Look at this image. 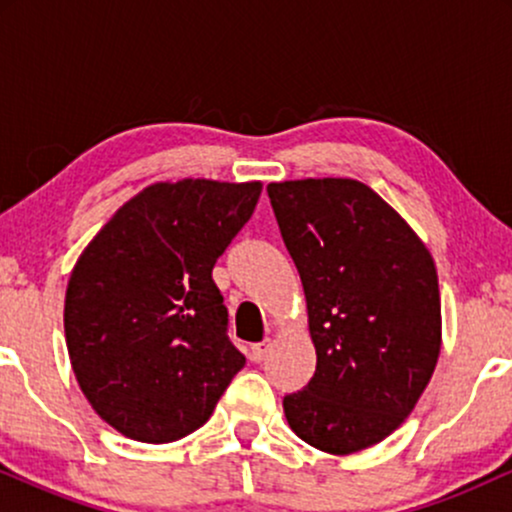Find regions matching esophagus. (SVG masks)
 Returning a JSON list of instances; mask_svg holds the SVG:
<instances>
[{"label": "esophagus", "mask_w": 512, "mask_h": 512, "mask_svg": "<svg viewBox=\"0 0 512 512\" xmlns=\"http://www.w3.org/2000/svg\"><path fill=\"white\" fill-rule=\"evenodd\" d=\"M269 349H272V339H264V342H260V344H252V351H250L252 361H255V363L264 361V358H267V354H269Z\"/></svg>", "instance_id": "1"}]
</instances>
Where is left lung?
Returning <instances> with one entry per match:
<instances>
[{
    "instance_id": "1",
    "label": "left lung",
    "mask_w": 512,
    "mask_h": 512,
    "mask_svg": "<svg viewBox=\"0 0 512 512\" xmlns=\"http://www.w3.org/2000/svg\"><path fill=\"white\" fill-rule=\"evenodd\" d=\"M296 262L317 368L284 397L291 431L330 455L378 445L414 411L443 344L438 272L424 240L351 178L269 182Z\"/></svg>"
}]
</instances>
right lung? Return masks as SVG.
<instances>
[{
	"mask_svg": "<svg viewBox=\"0 0 512 512\" xmlns=\"http://www.w3.org/2000/svg\"><path fill=\"white\" fill-rule=\"evenodd\" d=\"M260 192V180L154 182L76 260L64 293L69 361L93 411L125 438L190 436L245 366L211 269Z\"/></svg>",
	"mask_w": 512,
	"mask_h": 512,
	"instance_id": "obj_1",
	"label": "right lung"
}]
</instances>
